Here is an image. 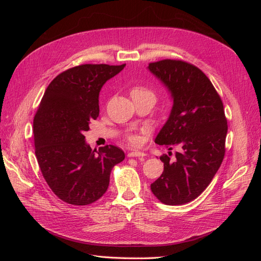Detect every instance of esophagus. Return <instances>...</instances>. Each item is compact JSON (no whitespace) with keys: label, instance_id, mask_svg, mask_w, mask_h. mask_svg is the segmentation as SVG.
<instances>
[{"label":"esophagus","instance_id":"34e87169","mask_svg":"<svg viewBox=\"0 0 261 261\" xmlns=\"http://www.w3.org/2000/svg\"><path fill=\"white\" fill-rule=\"evenodd\" d=\"M145 155H146V154H145L144 152L136 151V150H135V151H130V152L128 153V156H129V158H133V156H135V158H136V156H137V158H139V156H140V158H145Z\"/></svg>","mask_w":261,"mask_h":261}]
</instances>
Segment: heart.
<instances>
[{"mask_svg":"<svg viewBox=\"0 0 261 261\" xmlns=\"http://www.w3.org/2000/svg\"><path fill=\"white\" fill-rule=\"evenodd\" d=\"M132 97H136V96H152L153 97V92L146 88V87H141V86H136L134 87V88L132 89ZM132 141H136V138L135 137H132L130 138Z\"/></svg>","mask_w":261,"mask_h":261,"instance_id":"b5f03b06","label":"heart"}]
</instances>
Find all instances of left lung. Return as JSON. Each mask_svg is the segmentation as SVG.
<instances>
[{
    "label": "left lung",
    "mask_w": 261,
    "mask_h": 261,
    "mask_svg": "<svg viewBox=\"0 0 261 261\" xmlns=\"http://www.w3.org/2000/svg\"><path fill=\"white\" fill-rule=\"evenodd\" d=\"M148 69L173 100L154 143L179 149L174 161L160 156L164 170L150 187L161 202L184 204L207 188L223 161L227 133L223 103L209 78L189 63L163 60L150 63Z\"/></svg>",
    "instance_id": "left-lung-1"
}]
</instances>
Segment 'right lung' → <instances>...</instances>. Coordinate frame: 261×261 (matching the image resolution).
Here are the masks:
<instances>
[{"instance_id": "1", "label": "right lung", "mask_w": 261, "mask_h": 261, "mask_svg": "<svg viewBox=\"0 0 261 261\" xmlns=\"http://www.w3.org/2000/svg\"><path fill=\"white\" fill-rule=\"evenodd\" d=\"M84 64L58 75L46 88L34 120L38 164L52 192L75 206H86L107 192L110 174L124 160L113 145L92 150L84 133L99 116L103 85L125 67Z\"/></svg>"}]
</instances>
